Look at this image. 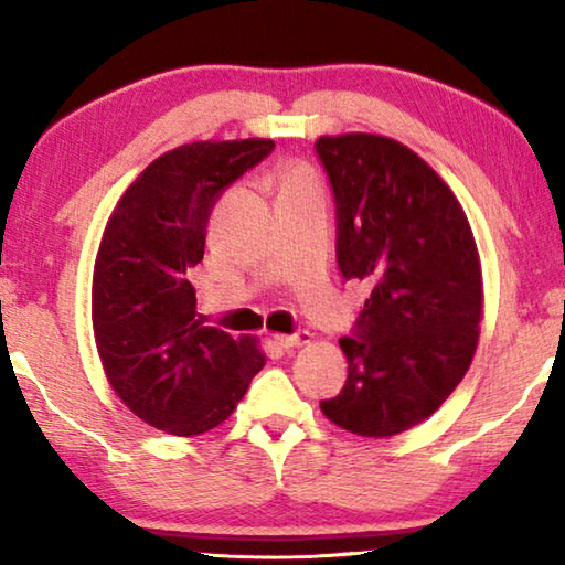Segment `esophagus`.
Wrapping results in <instances>:
<instances>
[{"mask_svg": "<svg viewBox=\"0 0 565 565\" xmlns=\"http://www.w3.org/2000/svg\"><path fill=\"white\" fill-rule=\"evenodd\" d=\"M274 343L279 349H284V351H291V349L303 347V343H311V333L309 331H299V333H289V337H286V333H276Z\"/></svg>", "mask_w": 565, "mask_h": 565, "instance_id": "34e87169", "label": "esophagus"}]
</instances>
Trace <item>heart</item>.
Listing matches in <instances>:
<instances>
[{
  "label": "heart",
  "instance_id": "b5f03b06",
  "mask_svg": "<svg viewBox=\"0 0 565 565\" xmlns=\"http://www.w3.org/2000/svg\"><path fill=\"white\" fill-rule=\"evenodd\" d=\"M296 179H311V174L306 169H294V171H289V174H286L284 181H296Z\"/></svg>",
  "mask_w": 565,
  "mask_h": 565
}]
</instances>
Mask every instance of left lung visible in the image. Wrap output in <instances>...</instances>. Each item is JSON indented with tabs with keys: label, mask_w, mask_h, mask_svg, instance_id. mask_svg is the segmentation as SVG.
Segmentation results:
<instances>
[{
	"label": "left lung",
	"mask_w": 565,
	"mask_h": 565,
	"mask_svg": "<svg viewBox=\"0 0 565 565\" xmlns=\"http://www.w3.org/2000/svg\"><path fill=\"white\" fill-rule=\"evenodd\" d=\"M317 154L337 202L339 269L371 289L339 341L347 384L321 411L351 434L388 438L431 416L471 366L481 259L454 191L401 141L339 134Z\"/></svg>",
	"instance_id": "left-lung-1"
}]
</instances>
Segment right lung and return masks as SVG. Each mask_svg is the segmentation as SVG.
Here are the masks:
<instances>
[{
    "mask_svg": "<svg viewBox=\"0 0 565 565\" xmlns=\"http://www.w3.org/2000/svg\"><path fill=\"white\" fill-rule=\"evenodd\" d=\"M271 149V139L171 149L131 181L104 228L94 341L109 386L159 431L199 436L224 424L264 369L254 337L204 327L189 276L204 259L216 199Z\"/></svg>",
    "mask_w": 565,
    "mask_h": 565,
    "instance_id": "obj_1",
    "label": "right lung"
}]
</instances>
